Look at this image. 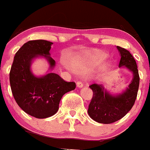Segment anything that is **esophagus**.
<instances>
[{"label": "esophagus", "instance_id": "1", "mask_svg": "<svg viewBox=\"0 0 150 150\" xmlns=\"http://www.w3.org/2000/svg\"><path fill=\"white\" fill-rule=\"evenodd\" d=\"M76 86H77L78 88H82V87H83V83L80 81H78L77 83H76Z\"/></svg>", "mask_w": 150, "mask_h": 150}]
</instances>
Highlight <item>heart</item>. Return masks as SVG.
Masks as SVG:
<instances>
[{
	"mask_svg": "<svg viewBox=\"0 0 150 150\" xmlns=\"http://www.w3.org/2000/svg\"><path fill=\"white\" fill-rule=\"evenodd\" d=\"M106 59L107 55L105 53L95 50L88 52L74 59L72 64L74 68L86 71L99 66L105 61Z\"/></svg>",
	"mask_w": 150,
	"mask_h": 150,
	"instance_id": "1",
	"label": "heart"
}]
</instances>
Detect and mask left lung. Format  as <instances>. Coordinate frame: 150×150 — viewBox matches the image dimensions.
I'll return each mask as SVG.
<instances>
[{
    "instance_id": "8db88e82",
    "label": "left lung",
    "mask_w": 150,
    "mask_h": 150,
    "mask_svg": "<svg viewBox=\"0 0 150 150\" xmlns=\"http://www.w3.org/2000/svg\"><path fill=\"white\" fill-rule=\"evenodd\" d=\"M116 47L121 55L119 67L128 69L133 74V78L125 90L117 95L108 92L101 84L94 83L89 86L93 97L88 113L92 120L103 124H110L124 117L134 104L139 88L140 77L134 57L125 49Z\"/></svg>"
}]
</instances>
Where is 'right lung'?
<instances>
[{"mask_svg":"<svg viewBox=\"0 0 150 150\" xmlns=\"http://www.w3.org/2000/svg\"><path fill=\"white\" fill-rule=\"evenodd\" d=\"M52 44L44 40L25 43L16 53L10 72V87L16 101L22 110L38 119L55 114L62 96L76 88V83L65 82L55 73L41 76L33 74L31 64L38 58H44L50 65L49 71L53 70L55 62L50 52Z\"/></svg>","mask_w":150,"mask_h":150,"instance_id":"obj_1","label":"right lung"}]
</instances>
